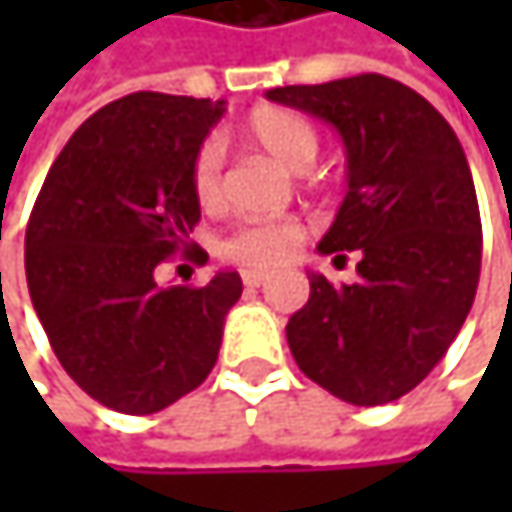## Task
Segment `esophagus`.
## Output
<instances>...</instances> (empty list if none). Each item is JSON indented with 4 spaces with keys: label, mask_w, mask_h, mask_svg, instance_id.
I'll return each instance as SVG.
<instances>
[{
    "label": "esophagus",
    "mask_w": 512,
    "mask_h": 512,
    "mask_svg": "<svg viewBox=\"0 0 512 512\" xmlns=\"http://www.w3.org/2000/svg\"><path fill=\"white\" fill-rule=\"evenodd\" d=\"M266 281H269V275H266V272H257V269L243 272V284H246V287H252V290H255V287H263Z\"/></svg>",
    "instance_id": "obj_1"
}]
</instances>
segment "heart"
<instances>
[{"mask_svg": "<svg viewBox=\"0 0 512 512\" xmlns=\"http://www.w3.org/2000/svg\"><path fill=\"white\" fill-rule=\"evenodd\" d=\"M240 136L269 159H275L281 168L302 174L314 165L320 151L317 130L296 112L281 106H260L255 109ZM189 186L192 198L204 210H216L222 204V154L213 142L201 145L189 168ZM305 240V228L290 219L278 222H249L240 225L234 234L225 237L222 255L243 266L269 269L296 255V249Z\"/></svg>", "mask_w": 512, "mask_h": 512, "instance_id": "1", "label": "heart"}]
</instances>
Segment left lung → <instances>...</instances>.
I'll return each mask as SVG.
<instances>
[{
  "label": "left lung",
  "mask_w": 512,
  "mask_h": 512,
  "mask_svg": "<svg viewBox=\"0 0 512 512\" xmlns=\"http://www.w3.org/2000/svg\"><path fill=\"white\" fill-rule=\"evenodd\" d=\"M338 130L347 195L320 255L358 252L356 284L308 272L287 323L299 370L353 406L409 394L454 344L480 278V210L451 124L409 85L361 73L266 91Z\"/></svg>",
  "instance_id": "left-lung-1"
}]
</instances>
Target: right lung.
Instances as JSON below:
<instances>
[{
    "mask_svg": "<svg viewBox=\"0 0 512 512\" xmlns=\"http://www.w3.org/2000/svg\"><path fill=\"white\" fill-rule=\"evenodd\" d=\"M225 100L159 91L94 112L64 145L26 228V281L52 353L97 403L154 415L213 370L237 272L156 287L201 219L189 168ZM192 255V252H189Z\"/></svg>",
    "mask_w": 512,
    "mask_h": 512,
    "instance_id": "right-lung-1",
    "label": "right lung"
}]
</instances>
